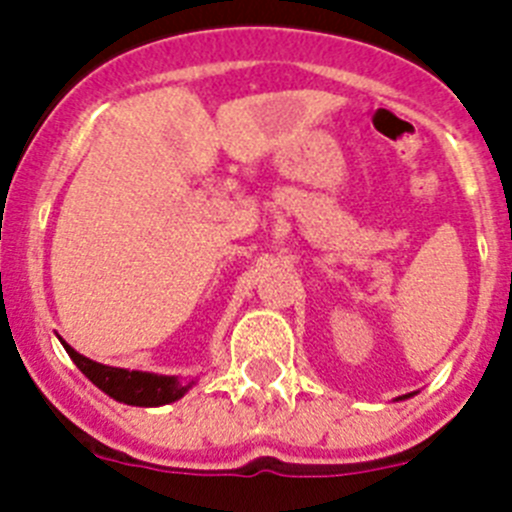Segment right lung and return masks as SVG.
I'll return each mask as SVG.
<instances>
[{
	"mask_svg": "<svg viewBox=\"0 0 512 512\" xmlns=\"http://www.w3.org/2000/svg\"><path fill=\"white\" fill-rule=\"evenodd\" d=\"M63 343V341H61ZM66 354L74 359L81 372L87 374L99 390L115 397L117 402L125 405H138V408H156V405H169V402L179 400L184 392L192 387L189 384H179L176 377H158V374L146 372H128V369H115V366H104L97 361L87 359V356L76 354L69 343H63Z\"/></svg>",
	"mask_w": 512,
	"mask_h": 512,
	"instance_id": "obj_1",
	"label": "right lung"
}]
</instances>
